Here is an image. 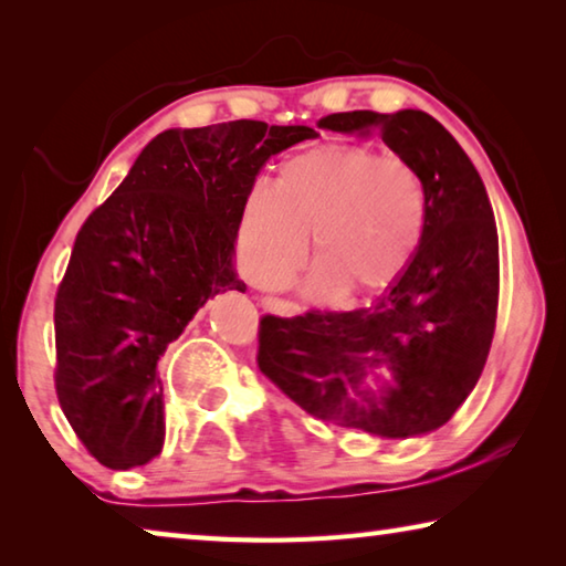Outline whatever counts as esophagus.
Listing matches in <instances>:
<instances>
[{"label":"esophagus","instance_id":"1","mask_svg":"<svg viewBox=\"0 0 566 566\" xmlns=\"http://www.w3.org/2000/svg\"><path fill=\"white\" fill-rule=\"evenodd\" d=\"M262 306L266 312H274V314H284V317H292V314L300 312V306L290 300H280V296H264Z\"/></svg>","mask_w":566,"mask_h":566}]
</instances>
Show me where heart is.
<instances>
[{
  "instance_id": "1",
  "label": "heart",
  "mask_w": 566,
  "mask_h": 566,
  "mask_svg": "<svg viewBox=\"0 0 566 566\" xmlns=\"http://www.w3.org/2000/svg\"><path fill=\"white\" fill-rule=\"evenodd\" d=\"M427 219V185L411 161L361 145L317 147L286 159L274 187L249 191L244 260L256 284L282 286L312 234L317 290L377 294L407 272Z\"/></svg>"
}]
</instances>
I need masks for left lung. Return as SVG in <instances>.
Masks as SVG:
<instances>
[{
	"label": "left lung",
	"instance_id": "obj_1",
	"mask_svg": "<svg viewBox=\"0 0 566 566\" xmlns=\"http://www.w3.org/2000/svg\"><path fill=\"white\" fill-rule=\"evenodd\" d=\"M319 127L375 132L411 161L427 185V232L371 306L262 317L256 364L306 415L385 439L429 434L472 395L492 347L500 239L490 197L472 159L427 112H339Z\"/></svg>",
	"mask_w": 566,
	"mask_h": 566
}]
</instances>
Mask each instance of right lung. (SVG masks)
Returning <instances> with one entry per match:
<instances>
[{
    "mask_svg": "<svg viewBox=\"0 0 566 566\" xmlns=\"http://www.w3.org/2000/svg\"><path fill=\"white\" fill-rule=\"evenodd\" d=\"M312 127L237 119L157 134L74 239L54 300V387L99 464L132 469L165 444L159 359L219 292H244L234 242L272 155Z\"/></svg>",
    "mask_w": 566,
    "mask_h": 566,
    "instance_id": "right-lung-1",
    "label": "right lung"
}]
</instances>
